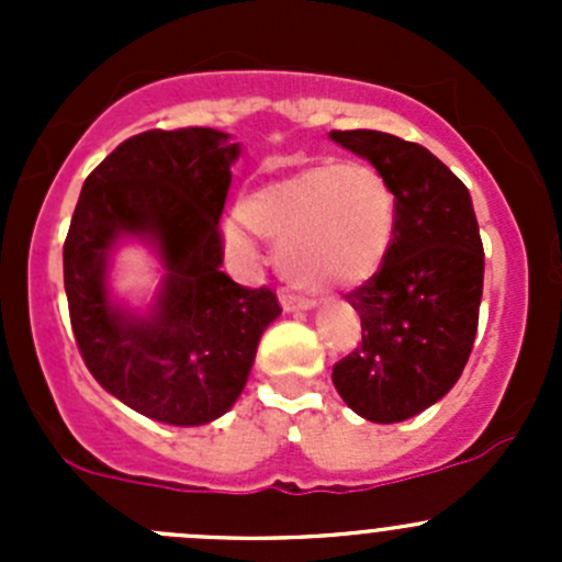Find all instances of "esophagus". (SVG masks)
<instances>
[{
    "label": "esophagus",
    "instance_id": "34e87169",
    "mask_svg": "<svg viewBox=\"0 0 562 562\" xmlns=\"http://www.w3.org/2000/svg\"><path fill=\"white\" fill-rule=\"evenodd\" d=\"M280 304L285 313H310V310H315V302H310V299H302V296H293V293H282Z\"/></svg>",
    "mask_w": 562,
    "mask_h": 562
}]
</instances>
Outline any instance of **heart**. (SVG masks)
<instances>
[{"instance_id": "b5f03b06", "label": "heart", "mask_w": 562, "mask_h": 562, "mask_svg": "<svg viewBox=\"0 0 562 562\" xmlns=\"http://www.w3.org/2000/svg\"><path fill=\"white\" fill-rule=\"evenodd\" d=\"M241 225L277 241V269L310 293L356 288L381 269L396 231V195L370 162L313 166L271 179L241 198ZM234 258L252 260L236 225L225 231Z\"/></svg>"}]
</instances>
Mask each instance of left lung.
Here are the masks:
<instances>
[{
    "label": "left lung",
    "instance_id": "obj_1",
    "mask_svg": "<svg viewBox=\"0 0 562 562\" xmlns=\"http://www.w3.org/2000/svg\"><path fill=\"white\" fill-rule=\"evenodd\" d=\"M394 187L396 231L381 271L348 296L361 345L331 372L345 405L375 424L418 416L462 375L479 328L484 247L462 181L424 146L378 130H334Z\"/></svg>",
    "mask_w": 562,
    "mask_h": 562
}]
</instances>
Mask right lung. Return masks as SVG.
Segmentation results:
<instances>
[{
  "label": "right lung",
  "instance_id": "obj_1",
  "mask_svg": "<svg viewBox=\"0 0 562 562\" xmlns=\"http://www.w3.org/2000/svg\"><path fill=\"white\" fill-rule=\"evenodd\" d=\"M241 144L212 127L149 130L87 176L65 241V293L94 381L146 418L201 427L239 400L266 328L269 288L236 285L223 266L220 214ZM140 244L161 282L133 305L112 288V260Z\"/></svg>",
  "mask_w": 562,
  "mask_h": 562
}]
</instances>
